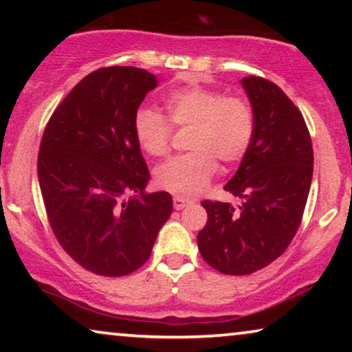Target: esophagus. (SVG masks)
Wrapping results in <instances>:
<instances>
[{"instance_id": "1", "label": "esophagus", "mask_w": 352, "mask_h": 352, "mask_svg": "<svg viewBox=\"0 0 352 352\" xmlns=\"http://www.w3.org/2000/svg\"><path fill=\"white\" fill-rule=\"evenodd\" d=\"M189 204H192V201L189 199H184V197H181V195H175V199H173V205H175V210L186 208V206Z\"/></svg>"}]
</instances>
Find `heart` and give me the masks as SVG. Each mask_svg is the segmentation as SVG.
<instances>
[{"mask_svg": "<svg viewBox=\"0 0 352 352\" xmlns=\"http://www.w3.org/2000/svg\"><path fill=\"white\" fill-rule=\"evenodd\" d=\"M163 105L173 124L194 126V152L173 157L157 168V182L163 189L181 195L199 194L218 170L216 158L234 165L247 155L254 117L243 99L224 98L214 89L189 85L171 91ZM170 122L152 109H139L134 115V138L147 155L163 157L168 152L173 133Z\"/></svg>", "mask_w": 352, "mask_h": 352, "instance_id": "obj_1", "label": "heart"}]
</instances>
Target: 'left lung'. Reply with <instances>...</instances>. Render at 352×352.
Returning a JSON list of instances; mask_svg holds the SVG:
<instances>
[{
    "mask_svg": "<svg viewBox=\"0 0 352 352\" xmlns=\"http://www.w3.org/2000/svg\"><path fill=\"white\" fill-rule=\"evenodd\" d=\"M252 104L254 134L224 190L237 206L204 200L206 226L197 235L201 258L216 271L247 276L285 252L300 228L311 189V136L285 93L261 76L240 80Z\"/></svg>",
    "mask_w": 352,
    "mask_h": 352,
    "instance_id": "left-lung-1",
    "label": "left lung"
}]
</instances>
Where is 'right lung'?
Here are the masks:
<instances>
[{
    "label": "right lung",
    "mask_w": 352,
    "mask_h": 352,
    "mask_svg": "<svg viewBox=\"0 0 352 352\" xmlns=\"http://www.w3.org/2000/svg\"><path fill=\"white\" fill-rule=\"evenodd\" d=\"M157 86L155 75L136 67L96 70L67 94L43 134L38 181L52 232L98 276L141 267L171 216L168 192H144L151 173L133 131L139 105Z\"/></svg>",
    "instance_id": "add662e5"
}]
</instances>
